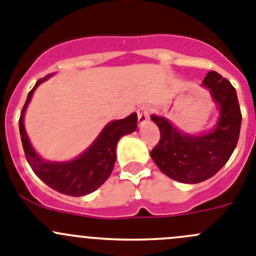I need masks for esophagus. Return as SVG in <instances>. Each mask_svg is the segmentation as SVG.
<instances>
[{"instance_id": "obj_1", "label": "esophagus", "mask_w": 256, "mask_h": 256, "mask_svg": "<svg viewBox=\"0 0 256 256\" xmlns=\"http://www.w3.org/2000/svg\"><path fill=\"white\" fill-rule=\"evenodd\" d=\"M150 107L144 104V106H140L139 110H138V117H139V125L142 126L148 120H149V114H150Z\"/></svg>"}]
</instances>
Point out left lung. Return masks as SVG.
Segmentation results:
<instances>
[{
	"mask_svg": "<svg viewBox=\"0 0 256 256\" xmlns=\"http://www.w3.org/2000/svg\"><path fill=\"white\" fill-rule=\"evenodd\" d=\"M204 86L218 104L220 120L204 136L183 135L164 117L152 114L160 139L152 150V160L166 176L182 183H200L214 176L228 163L238 142L241 111L234 86L217 72H208Z\"/></svg>",
	"mask_w": 256,
	"mask_h": 256,
	"instance_id": "8db88e82",
	"label": "left lung"
}]
</instances>
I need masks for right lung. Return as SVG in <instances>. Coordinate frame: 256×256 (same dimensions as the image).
<instances>
[{
  "instance_id": "add662e5",
  "label": "right lung",
  "mask_w": 256,
  "mask_h": 256,
  "mask_svg": "<svg viewBox=\"0 0 256 256\" xmlns=\"http://www.w3.org/2000/svg\"><path fill=\"white\" fill-rule=\"evenodd\" d=\"M46 78H40L34 88L28 92L18 120L21 142H22L26 160L30 164L34 173L52 190L74 197L86 196L101 187L114 170L117 142L124 135H128L136 130L138 114H132L124 120L110 122L102 130L96 142L90 145V149L76 160L68 163H48L40 159L34 149L31 148L24 128V114L28 104L30 102L31 96L34 93L35 88Z\"/></svg>"
}]
</instances>
